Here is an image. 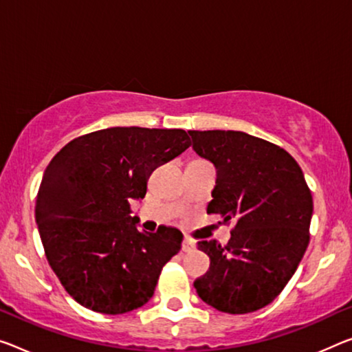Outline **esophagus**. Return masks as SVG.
Wrapping results in <instances>:
<instances>
[{
  "instance_id": "obj_1",
  "label": "esophagus",
  "mask_w": 352,
  "mask_h": 352,
  "mask_svg": "<svg viewBox=\"0 0 352 352\" xmlns=\"http://www.w3.org/2000/svg\"><path fill=\"white\" fill-rule=\"evenodd\" d=\"M193 248H195V242L190 239V237H184L182 252H192Z\"/></svg>"
}]
</instances>
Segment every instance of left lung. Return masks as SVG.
I'll return each mask as SVG.
<instances>
[{
	"mask_svg": "<svg viewBox=\"0 0 352 352\" xmlns=\"http://www.w3.org/2000/svg\"><path fill=\"white\" fill-rule=\"evenodd\" d=\"M188 133L193 149L217 168L208 212L234 223L226 245L198 242L210 266L193 286L219 311H256L282 293L304 256L311 192L299 164L277 144L236 131Z\"/></svg>",
	"mask_w": 352,
	"mask_h": 352,
	"instance_id": "left-lung-1",
	"label": "left lung"
}]
</instances>
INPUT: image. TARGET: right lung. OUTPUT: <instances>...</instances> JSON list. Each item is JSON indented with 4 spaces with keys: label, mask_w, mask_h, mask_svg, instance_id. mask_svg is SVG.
<instances>
[{
    "label": "right lung",
    "mask_w": 352,
    "mask_h": 352,
    "mask_svg": "<svg viewBox=\"0 0 352 352\" xmlns=\"http://www.w3.org/2000/svg\"><path fill=\"white\" fill-rule=\"evenodd\" d=\"M190 144L182 129L110 127L74 138L48 164L37 228L48 264L80 305L121 315L153 297L182 232L164 225L142 232L131 203L144 198L159 165Z\"/></svg>",
    "instance_id": "obj_1"
}]
</instances>
